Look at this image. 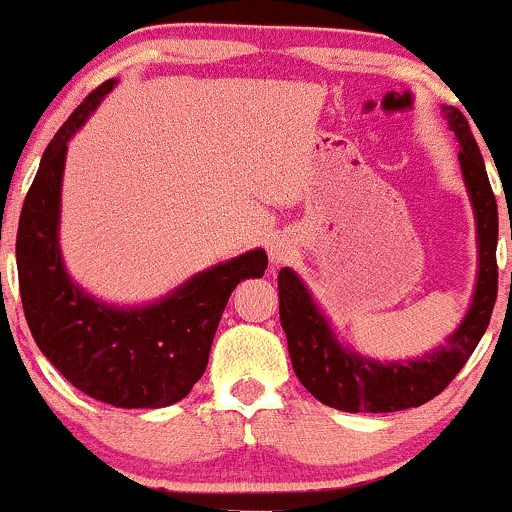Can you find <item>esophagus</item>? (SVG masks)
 Here are the masks:
<instances>
[{
    "mask_svg": "<svg viewBox=\"0 0 512 512\" xmlns=\"http://www.w3.org/2000/svg\"><path fill=\"white\" fill-rule=\"evenodd\" d=\"M267 252H269V262L281 264L293 255V243L286 236H276V238H272V243H269Z\"/></svg>",
    "mask_w": 512,
    "mask_h": 512,
    "instance_id": "1",
    "label": "esophagus"
}]
</instances>
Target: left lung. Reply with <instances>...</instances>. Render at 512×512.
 Masks as SVG:
<instances>
[{
    "mask_svg": "<svg viewBox=\"0 0 512 512\" xmlns=\"http://www.w3.org/2000/svg\"><path fill=\"white\" fill-rule=\"evenodd\" d=\"M443 117L460 144V168L477 221V284L462 322L445 344L407 361H375L354 346L339 342L332 322L322 313L305 281L284 267L279 272V317L289 342L293 373L305 390L339 411L385 414L421 407L460 373L489 327L498 293V207L484 158L467 120L457 108L443 105Z\"/></svg>",
    "mask_w": 512,
    "mask_h": 512,
    "instance_id": "8db88e82",
    "label": "left lung"
}]
</instances>
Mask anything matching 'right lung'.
I'll list each match as a JSON object with an SVG mask.
<instances>
[{
	"instance_id": "1",
	"label": "right lung",
	"mask_w": 512,
	"mask_h": 512,
	"mask_svg": "<svg viewBox=\"0 0 512 512\" xmlns=\"http://www.w3.org/2000/svg\"><path fill=\"white\" fill-rule=\"evenodd\" d=\"M115 86V79L98 86L40 158L16 236L19 289L35 344L76 390L113 407L161 409L202 378L231 291L243 279H260L267 252L255 248L211 264L142 305L108 303L76 284L60 248L67 144Z\"/></svg>"
}]
</instances>
